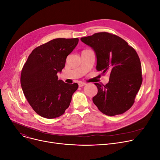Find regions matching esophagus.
I'll list each match as a JSON object with an SVG mask.
<instances>
[{
	"instance_id": "esophagus-1",
	"label": "esophagus",
	"mask_w": 160,
	"mask_h": 160,
	"mask_svg": "<svg viewBox=\"0 0 160 160\" xmlns=\"http://www.w3.org/2000/svg\"><path fill=\"white\" fill-rule=\"evenodd\" d=\"M85 85H86V83H85V82H79V87H82L85 86Z\"/></svg>"
}]
</instances>
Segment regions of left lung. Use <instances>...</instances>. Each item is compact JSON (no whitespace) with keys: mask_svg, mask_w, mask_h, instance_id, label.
Instances as JSON below:
<instances>
[{"mask_svg":"<svg viewBox=\"0 0 160 160\" xmlns=\"http://www.w3.org/2000/svg\"><path fill=\"white\" fill-rule=\"evenodd\" d=\"M81 40L95 51L96 70L110 74L105 85L94 83L98 93L92 98L94 103L106 115L125 112L134 103L142 81L138 53L124 40L109 32L95 33Z\"/></svg>","mask_w":160,"mask_h":160,"instance_id":"1","label":"left lung"}]
</instances>
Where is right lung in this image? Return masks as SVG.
<instances>
[{
  "label": "right lung",
  "mask_w": 160,
  "mask_h": 160,
  "mask_svg": "<svg viewBox=\"0 0 160 160\" xmlns=\"http://www.w3.org/2000/svg\"><path fill=\"white\" fill-rule=\"evenodd\" d=\"M78 42V38L52 40L35 48L22 67V90L33 110L43 118L63 115L78 88V83L68 84L57 76Z\"/></svg>",
  "instance_id": "1"
}]
</instances>
